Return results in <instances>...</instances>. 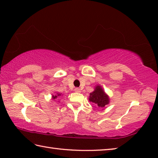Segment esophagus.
Returning <instances> with one entry per match:
<instances>
[{
    "label": "esophagus",
    "mask_w": 158,
    "mask_h": 158,
    "mask_svg": "<svg viewBox=\"0 0 158 158\" xmlns=\"http://www.w3.org/2000/svg\"><path fill=\"white\" fill-rule=\"evenodd\" d=\"M74 91L76 93H81V89H79V88H76V89H74Z\"/></svg>",
    "instance_id": "34e87169"
}]
</instances>
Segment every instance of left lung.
<instances>
[{"instance_id": "obj_1", "label": "left lung", "mask_w": 158, "mask_h": 158, "mask_svg": "<svg viewBox=\"0 0 158 158\" xmlns=\"http://www.w3.org/2000/svg\"><path fill=\"white\" fill-rule=\"evenodd\" d=\"M89 100L90 102L95 104L99 108L101 109L105 108V106L109 105L110 102L109 95L105 93V90L100 85H96L94 90L90 93Z\"/></svg>"}]
</instances>
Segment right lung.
<instances>
[{
	"label": "right lung",
	"instance_id": "add662e5",
	"mask_svg": "<svg viewBox=\"0 0 158 158\" xmlns=\"http://www.w3.org/2000/svg\"><path fill=\"white\" fill-rule=\"evenodd\" d=\"M61 96H63V95H62V93H56V94H54V95H52V99L53 100H54L55 101V100H56V99H58V98H60Z\"/></svg>",
	"mask_w": 158,
	"mask_h": 158
}]
</instances>
